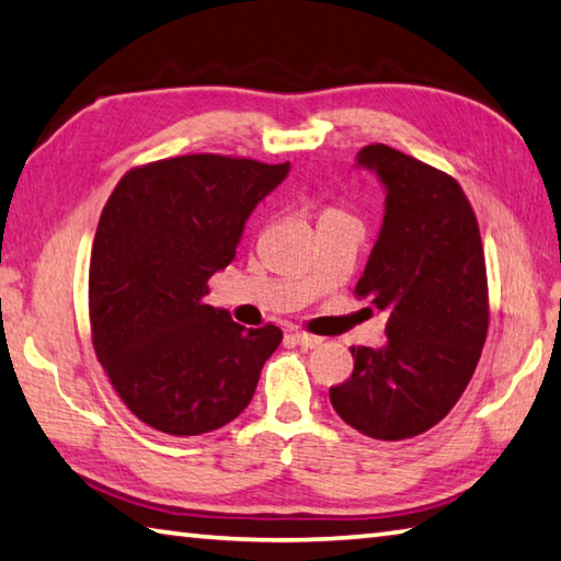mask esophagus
<instances>
[{
    "label": "esophagus",
    "mask_w": 561,
    "mask_h": 561,
    "mask_svg": "<svg viewBox=\"0 0 561 561\" xmlns=\"http://www.w3.org/2000/svg\"><path fill=\"white\" fill-rule=\"evenodd\" d=\"M291 339L297 341L299 346H307V348H317V346H321V339H319V336H314V334H307V331H294Z\"/></svg>",
    "instance_id": "esophagus-1"
}]
</instances>
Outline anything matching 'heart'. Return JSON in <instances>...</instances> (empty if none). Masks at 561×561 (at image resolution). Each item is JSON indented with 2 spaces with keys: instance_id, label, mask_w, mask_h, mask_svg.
<instances>
[{
  "instance_id": "b5f03b06",
  "label": "heart",
  "mask_w": 561,
  "mask_h": 561,
  "mask_svg": "<svg viewBox=\"0 0 561 561\" xmlns=\"http://www.w3.org/2000/svg\"><path fill=\"white\" fill-rule=\"evenodd\" d=\"M336 215H346V213L341 210V207H336V205H324V207H321L319 220H324V217H336Z\"/></svg>"
}]
</instances>
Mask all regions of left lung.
Segmentation results:
<instances>
[{
  "label": "left lung",
  "mask_w": 561,
  "mask_h": 561,
  "mask_svg": "<svg viewBox=\"0 0 561 561\" xmlns=\"http://www.w3.org/2000/svg\"><path fill=\"white\" fill-rule=\"evenodd\" d=\"M386 185L381 232L354 294L388 311L381 348L351 346L334 411L376 440L421 435L453 411L488 339L490 297L478 217L453 175L401 150L360 148Z\"/></svg>",
  "instance_id": "1"
}]
</instances>
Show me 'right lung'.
Wrapping results in <instances>:
<instances>
[{
	"label": "right lung",
	"mask_w": 561,
	"mask_h": 561,
	"mask_svg": "<svg viewBox=\"0 0 561 561\" xmlns=\"http://www.w3.org/2000/svg\"><path fill=\"white\" fill-rule=\"evenodd\" d=\"M289 173L195 153L130 168L113 187L89 267L91 341L128 411L168 435L222 428L250 405L282 329H244L205 304L244 222Z\"/></svg>",
	"instance_id": "1"
}]
</instances>
